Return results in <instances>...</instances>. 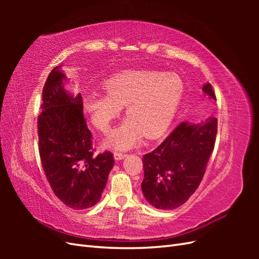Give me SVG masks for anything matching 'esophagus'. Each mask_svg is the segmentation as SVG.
I'll list each match as a JSON object with an SVG mask.
<instances>
[{
	"mask_svg": "<svg viewBox=\"0 0 259 259\" xmlns=\"http://www.w3.org/2000/svg\"><path fill=\"white\" fill-rule=\"evenodd\" d=\"M114 159L116 161H120V160H123L124 158H126V154L125 153H121V152H114Z\"/></svg>",
	"mask_w": 259,
	"mask_h": 259,
	"instance_id": "1",
	"label": "esophagus"
}]
</instances>
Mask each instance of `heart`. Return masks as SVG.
<instances>
[{
	"label": "heart",
	"mask_w": 259,
	"mask_h": 259,
	"mask_svg": "<svg viewBox=\"0 0 259 259\" xmlns=\"http://www.w3.org/2000/svg\"><path fill=\"white\" fill-rule=\"evenodd\" d=\"M107 93L92 92L85 98V109L94 126L107 133L126 106L127 119L111 132L106 145L127 150L155 138L166 131L184 93V83L173 72L155 70H127L105 83Z\"/></svg>",
	"instance_id": "heart-1"
}]
</instances>
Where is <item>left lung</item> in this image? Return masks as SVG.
<instances>
[{"instance_id": "obj_1", "label": "left lung", "mask_w": 259, "mask_h": 259, "mask_svg": "<svg viewBox=\"0 0 259 259\" xmlns=\"http://www.w3.org/2000/svg\"><path fill=\"white\" fill-rule=\"evenodd\" d=\"M202 91L216 100L209 83ZM216 134V117L198 124L182 122L158 148L144 155L142 190L152 206L174 209L188 201L204 176Z\"/></svg>"}]
</instances>
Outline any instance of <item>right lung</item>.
Segmentation results:
<instances>
[{
	"instance_id": "right-lung-1",
	"label": "right lung",
	"mask_w": 259,
	"mask_h": 259,
	"mask_svg": "<svg viewBox=\"0 0 259 259\" xmlns=\"http://www.w3.org/2000/svg\"><path fill=\"white\" fill-rule=\"evenodd\" d=\"M60 68L52 70L43 88L38 152L55 195L70 208L85 209L99 202L114 160L111 152L94 153L82 96L65 89L67 76Z\"/></svg>"
}]
</instances>
